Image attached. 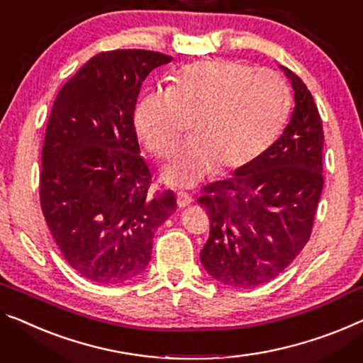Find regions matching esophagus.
I'll list each match as a JSON object with an SVG mask.
<instances>
[{"mask_svg":"<svg viewBox=\"0 0 363 363\" xmlns=\"http://www.w3.org/2000/svg\"><path fill=\"white\" fill-rule=\"evenodd\" d=\"M191 202H192V197L189 196L187 192H177V207L184 208V207H187Z\"/></svg>","mask_w":363,"mask_h":363,"instance_id":"obj_1","label":"esophagus"}]
</instances>
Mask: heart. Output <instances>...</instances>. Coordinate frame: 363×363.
<instances>
[{"instance_id":"obj_1","label":"heart","mask_w":363,"mask_h":363,"mask_svg":"<svg viewBox=\"0 0 363 363\" xmlns=\"http://www.w3.org/2000/svg\"><path fill=\"white\" fill-rule=\"evenodd\" d=\"M290 107L285 81L235 60L187 65L167 89L140 97L135 128L150 153L166 158L191 121L192 140L176 151L163 179L192 187L205 177L251 166L282 130Z\"/></svg>"}]
</instances>
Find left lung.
<instances>
[{
  "label": "left lung",
  "instance_id": "left-lung-1",
  "mask_svg": "<svg viewBox=\"0 0 363 363\" xmlns=\"http://www.w3.org/2000/svg\"><path fill=\"white\" fill-rule=\"evenodd\" d=\"M295 109L279 140L245 169L202 187L210 216L200 261L220 284L251 289L277 277L310 240L323 192V122L306 84L282 67Z\"/></svg>",
  "mask_w": 363,
  "mask_h": 363
}]
</instances>
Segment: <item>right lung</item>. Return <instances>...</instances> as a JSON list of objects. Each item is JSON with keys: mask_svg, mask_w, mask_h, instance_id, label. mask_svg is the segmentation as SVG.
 <instances>
[{"mask_svg": "<svg viewBox=\"0 0 363 363\" xmlns=\"http://www.w3.org/2000/svg\"><path fill=\"white\" fill-rule=\"evenodd\" d=\"M172 57L101 52L58 91L42 148L40 207L65 261L91 282L133 280L153 236L176 212L172 191L151 192L133 112L151 69Z\"/></svg>", "mask_w": 363, "mask_h": 363, "instance_id": "add662e5", "label": "right lung"}]
</instances>
